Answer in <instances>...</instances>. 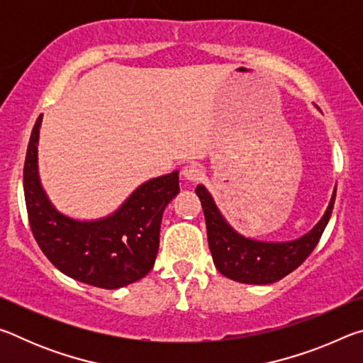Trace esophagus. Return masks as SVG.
<instances>
[{"label": "esophagus", "instance_id": "34e87169", "mask_svg": "<svg viewBox=\"0 0 363 363\" xmlns=\"http://www.w3.org/2000/svg\"><path fill=\"white\" fill-rule=\"evenodd\" d=\"M182 177L189 182H199L203 179V171H201L199 164L190 163L187 167L182 168Z\"/></svg>", "mask_w": 363, "mask_h": 363}]
</instances>
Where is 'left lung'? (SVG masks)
<instances>
[{
    "instance_id": "left-lung-1",
    "label": "left lung",
    "mask_w": 363,
    "mask_h": 363,
    "mask_svg": "<svg viewBox=\"0 0 363 363\" xmlns=\"http://www.w3.org/2000/svg\"><path fill=\"white\" fill-rule=\"evenodd\" d=\"M195 194L205 213L208 245L214 266L227 279L253 285L274 284L309 257L328 224L336 199L335 189L323 218L304 237L285 243H267L251 240L233 230L203 186H196Z\"/></svg>"
}]
</instances>
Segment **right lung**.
Listing matches in <instances>:
<instances>
[{"label":"right lung","instance_id":"obj_1","mask_svg":"<svg viewBox=\"0 0 363 363\" xmlns=\"http://www.w3.org/2000/svg\"><path fill=\"white\" fill-rule=\"evenodd\" d=\"M41 116L23 164L28 223L38 247L60 272L86 285L116 290L145 277L155 264L164 208L179 194V173L144 182L107 218L72 219L52 206L40 184L36 145Z\"/></svg>","mask_w":363,"mask_h":363}]
</instances>
